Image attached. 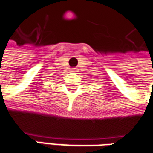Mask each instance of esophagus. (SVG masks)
Masks as SVG:
<instances>
[{"instance_id":"1","label":"esophagus","mask_w":153,"mask_h":153,"mask_svg":"<svg viewBox=\"0 0 153 153\" xmlns=\"http://www.w3.org/2000/svg\"><path fill=\"white\" fill-rule=\"evenodd\" d=\"M75 69H76V68H72V70H73V71H75Z\"/></svg>"}]
</instances>
